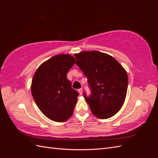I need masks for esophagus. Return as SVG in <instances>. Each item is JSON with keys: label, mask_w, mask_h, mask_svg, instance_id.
Here are the masks:
<instances>
[{"label": "esophagus", "mask_w": 158, "mask_h": 158, "mask_svg": "<svg viewBox=\"0 0 158 158\" xmlns=\"http://www.w3.org/2000/svg\"><path fill=\"white\" fill-rule=\"evenodd\" d=\"M78 92L79 94H80V95H82V89H79L78 90Z\"/></svg>", "instance_id": "esophagus-1"}]
</instances>
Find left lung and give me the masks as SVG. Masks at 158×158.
Here are the masks:
<instances>
[{"mask_svg": "<svg viewBox=\"0 0 158 158\" xmlns=\"http://www.w3.org/2000/svg\"><path fill=\"white\" fill-rule=\"evenodd\" d=\"M76 64L88 79L92 94L84 97L96 117L114 116L123 106L128 88V75L122 65L103 52L92 51L74 54Z\"/></svg>", "mask_w": 158, "mask_h": 158, "instance_id": "left-lung-1", "label": "left lung"}]
</instances>
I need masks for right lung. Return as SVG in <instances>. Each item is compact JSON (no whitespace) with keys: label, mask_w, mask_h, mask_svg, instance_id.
I'll list each match as a JSON object with an SVG mask.
<instances>
[{"label":"right lung","mask_w":158,"mask_h":158,"mask_svg":"<svg viewBox=\"0 0 158 158\" xmlns=\"http://www.w3.org/2000/svg\"><path fill=\"white\" fill-rule=\"evenodd\" d=\"M76 63L73 56L60 54L43 63L33 75L31 91L34 101L47 118L64 122L73 115L78 92L66 77Z\"/></svg>","instance_id":"right-lung-1"}]
</instances>
